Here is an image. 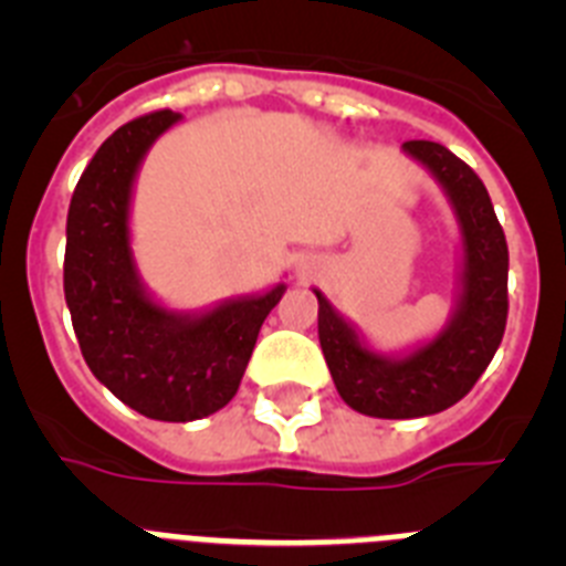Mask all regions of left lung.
<instances>
[{"mask_svg": "<svg viewBox=\"0 0 566 566\" xmlns=\"http://www.w3.org/2000/svg\"><path fill=\"white\" fill-rule=\"evenodd\" d=\"M402 153L428 169L459 227L453 306L433 337L379 352L319 289L317 334L337 394L348 408L377 419L431 417L476 385L507 323V240L479 175L437 142H405Z\"/></svg>", "mask_w": 566, "mask_h": 566, "instance_id": "1", "label": "left lung"}]
</instances>
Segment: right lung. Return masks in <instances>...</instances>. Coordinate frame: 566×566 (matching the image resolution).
Wrapping results in <instances>:
<instances>
[{
    "mask_svg": "<svg viewBox=\"0 0 566 566\" xmlns=\"http://www.w3.org/2000/svg\"><path fill=\"white\" fill-rule=\"evenodd\" d=\"M181 113L161 109L115 129L78 178L67 212L64 300L84 363L133 411L192 422L238 394L260 326L286 283L195 312L164 306L133 254L138 169Z\"/></svg>",
    "mask_w": 566,
    "mask_h": 566,
    "instance_id": "obj_1",
    "label": "right lung"
}]
</instances>
